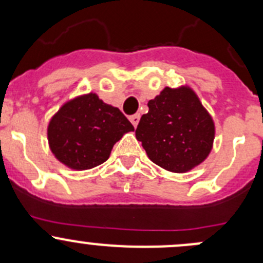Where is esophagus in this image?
I'll list each match as a JSON object with an SVG mask.
<instances>
[{
  "label": "esophagus",
  "mask_w": 263,
  "mask_h": 263,
  "mask_svg": "<svg viewBox=\"0 0 263 263\" xmlns=\"http://www.w3.org/2000/svg\"><path fill=\"white\" fill-rule=\"evenodd\" d=\"M129 121H131V123L134 124V127H137V124H139L140 122V115H134L129 117Z\"/></svg>",
  "instance_id": "1"
}]
</instances>
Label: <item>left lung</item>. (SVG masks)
<instances>
[{
    "instance_id": "1",
    "label": "left lung",
    "mask_w": 263,
    "mask_h": 263,
    "mask_svg": "<svg viewBox=\"0 0 263 263\" xmlns=\"http://www.w3.org/2000/svg\"><path fill=\"white\" fill-rule=\"evenodd\" d=\"M136 139L148 159L173 173L200 165L213 150L215 123L192 87H164L147 103Z\"/></svg>"
}]
</instances>
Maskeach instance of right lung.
I'll use <instances>...</instances> for the list:
<instances>
[{"label":"right lung","mask_w":263,"mask_h":263,"mask_svg":"<svg viewBox=\"0 0 263 263\" xmlns=\"http://www.w3.org/2000/svg\"><path fill=\"white\" fill-rule=\"evenodd\" d=\"M134 129L118 108L89 92L67 100L52 116L47 137L60 163L72 171H87L104 163L116 142Z\"/></svg>","instance_id":"right-lung-1"}]
</instances>
